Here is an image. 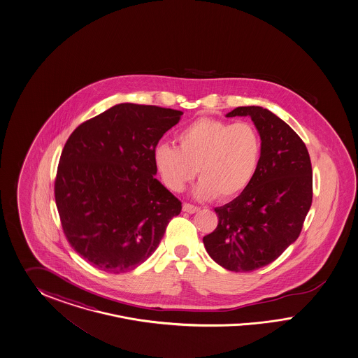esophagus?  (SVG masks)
<instances>
[{
  "label": "esophagus",
  "instance_id": "esophagus-1",
  "mask_svg": "<svg viewBox=\"0 0 358 358\" xmlns=\"http://www.w3.org/2000/svg\"><path fill=\"white\" fill-rule=\"evenodd\" d=\"M182 210L185 213H189V214H194L196 211H199V207L194 206V205H190V203H184Z\"/></svg>",
  "mask_w": 358,
  "mask_h": 358
}]
</instances>
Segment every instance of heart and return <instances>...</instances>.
Masks as SVG:
<instances>
[{
	"label": "heart",
	"mask_w": 358,
	"mask_h": 358,
	"mask_svg": "<svg viewBox=\"0 0 358 358\" xmlns=\"http://www.w3.org/2000/svg\"><path fill=\"white\" fill-rule=\"evenodd\" d=\"M176 141L178 148L162 144L153 153L156 169L172 192H182L198 171V198L231 199L250 186L260 164V135L245 122L199 118L180 131Z\"/></svg>",
	"instance_id": "heart-1"
}]
</instances>
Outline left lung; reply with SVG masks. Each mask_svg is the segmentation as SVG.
Returning <instances> with one entry per match:
<instances>
[{"instance_id": "1", "label": "left lung", "mask_w": 358, "mask_h": 358, "mask_svg": "<svg viewBox=\"0 0 358 358\" xmlns=\"http://www.w3.org/2000/svg\"><path fill=\"white\" fill-rule=\"evenodd\" d=\"M226 117L253 120L260 164L250 186L215 208L217 226L203 244L224 269L247 273L278 259L299 236L313 203V168L303 141L268 108L240 106Z\"/></svg>"}]
</instances>
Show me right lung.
Segmentation results:
<instances>
[{
    "label": "right lung",
    "mask_w": 358,
    "mask_h": 358,
    "mask_svg": "<svg viewBox=\"0 0 358 358\" xmlns=\"http://www.w3.org/2000/svg\"><path fill=\"white\" fill-rule=\"evenodd\" d=\"M184 113L120 103L81 123L62 152L55 201L65 238L99 271H132L159 247L181 202L157 178L153 153Z\"/></svg>",
    "instance_id": "right-lung-1"
}]
</instances>
